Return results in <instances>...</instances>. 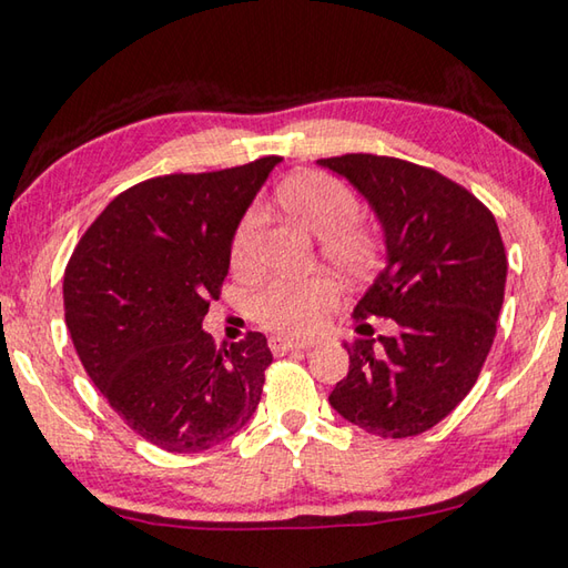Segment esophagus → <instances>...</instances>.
Returning <instances> with one entry per match:
<instances>
[{
  "label": "esophagus",
  "instance_id": "34e87169",
  "mask_svg": "<svg viewBox=\"0 0 568 568\" xmlns=\"http://www.w3.org/2000/svg\"><path fill=\"white\" fill-rule=\"evenodd\" d=\"M311 343H295V339H285V337H271V349L275 355H285L291 349H307Z\"/></svg>",
  "mask_w": 568,
  "mask_h": 568
}]
</instances>
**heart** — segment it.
I'll return each instance as SVG.
<instances>
[{"instance_id": "obj_1", "label": "heart", "mask_w": 568, "mask_h": 568, "mask_svg": "<svg viewBox=\"0 0 568 568\" xmlns=\"http://www.w3.org/2000/svg\"><path fill=\"white\" fill-rule=\"evenodd\" d=\"M277 199L285 211L307 231L323 239V255L345 273L363 271L373 263L377 241L357 219V195L349 185L327 173H303L281 185ZM263 209L253 205L243 215L231 243V265L235 273H253L257 265V241L263 231ZM337 301L329 277L313 275L303 281H275L253 297V315L261 325L287 337L311 335L317 320Z\"/></svg>"}]
</instances>
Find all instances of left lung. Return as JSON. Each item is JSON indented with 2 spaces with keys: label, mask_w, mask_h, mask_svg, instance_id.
<instances>
[{
  "label": "left lung",
  "mask_w": 568,
  "mask_h": 568,
  "mask_svg": "<svg viewBox=\"0 0 568 568\" xmlns=\"http://www.w3.org/2000/svg\"><path fill=\"white\" fill-rule=\"evenodd\" d=\"M369 203L385 235V267L355 317H392L397 335L345 343L349 373L329 405L369 435L402 439L445 419L477 383L507 283L491 211L417 163L347 153L320 159Z\"/></svg>",
  "instance_id": "8db88e82"
}]
</instances>
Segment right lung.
I'll use <instances>...</instances> for the list:
<instances>
[{
	"label": "right lung",
	"instance_id": "1",
	"mask_svg": "<svg viewBox=\"0 0 568 568\" xmlns=\"http://www.w3.org/2000/svg\"><path fill=\"white\" fill-rule=\"evenodd\" d=\"M277 163L131 185L71 253L64 317L81 365L113 412L166 452L221 445L261 402L273 363L265 335L215 349L203 317L229 275L233 233Z\"/></svg>",
	"mask_w": 568,
	"mask_h": 568
}]
</instances>
